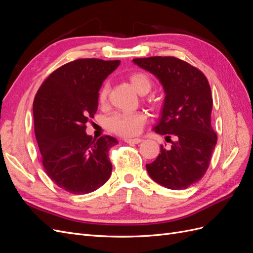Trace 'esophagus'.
<instances>
[{"label": "esophagus", "instance_id": "1", "mask_svg": "<svg viewBox=\"0 0 253 253\" xmlns=\"http://www.w3.org/2000/svg\"><path fill=\"white\" fill-rule=\"evenodd\" d=\"M142 141L141 138H126L125 142L129 143V144H138Z\"/></svg>", "mask_w": 253, "mask_h": 253}]
</instances>
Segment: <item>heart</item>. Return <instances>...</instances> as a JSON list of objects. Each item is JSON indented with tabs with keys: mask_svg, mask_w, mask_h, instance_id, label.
<instances>
[{
	"mask_svg": "<svg viewBox=\"0 0 253 253\" xmlns=\"http://www.w3.org/2000/svg\"><path fill=\"white\" fill-rule=\"evenodd\" d=\"M128 80L133 87L139 94H147L152 87V81L148 74L143 72H134L129 74ZM110 93V82L104 81L98 93V101L100 104H105L108 101ZM148 116L143 112H117L106 119V127L110 132L122 136L134 137L138 135L144 125L147 124Z\"/></svg>",
	"mask_w": 253,
	"mask_h": 253,
	"instance_id": "heart-1",
	"label": "heart"
}]
</instances>
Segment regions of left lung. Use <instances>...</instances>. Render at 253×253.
<instances>
[{"label": "left lung", "mask_w": 253, "mask_h": 253, "mask_svg": "<svg viewBox=\"0 0 253 253\" xmlns=\"http://www.w3.org/2000/svg\"><path fill=\"white\" fill-rule=\"evenodd\" d=\"M133 62L155 75L166 98L155 132L166 135L170 149L148 164L151 178L171 190L187 189L203 178L209 168L217 135L211 126L212 95L203 72L175 57L136 58ZM171 135L175 136L172 142Z\"/></svg>", "instance_id": "obj_1"}]
</instances>
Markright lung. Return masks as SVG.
<instances>
[{"mask_svg":"<svg viewBox=\"0 0 253 253\" xmlns=\"http://www.w3.org/2000/svg\"><path fill=\"white\" fill-rule=\"evenodd\" d=\"M119 60L77 59L53 71L34 100L35 134L49 178L72 194L100 188L112 174L109 152L118 141L86 135V124L98 109L102 82Z\"/></svg>","mask_w":253,"mask_h":253,"instance_id":"right-lung-1","label":"right lung"}]
</instances>
